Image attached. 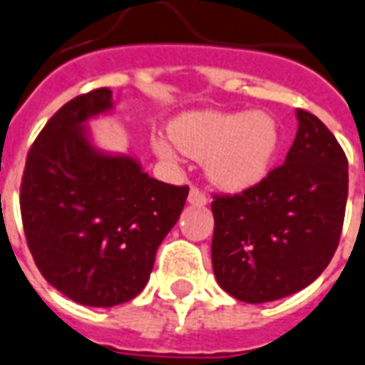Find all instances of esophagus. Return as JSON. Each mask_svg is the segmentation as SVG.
Returning a JSON list of instances; mask_svg holds the SVG:
<instances>
[{
	"instance_id": "34e87169",
	"label": "esophagus",
	"mask_w": 365,
	"mask_h": 365,
	"mask_svg": "<svg viewBox=\"0 0 365 365\" xmlns=\"http://www.w3.org/2000/svg\"><path fill=\"white\" fill-rule=\"evenodd\" d=\"M188 203L196 205V207H203V205L207 203V196H205L197 186H192L190 194H188Z\"/></svg>"
}]
</instances>
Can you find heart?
Segmentation results:
<instances>
[{
    "mask_svg": "<svg viewBox=\"0 0 365 365\" xmlns=\"http://www.w3.org/2000/svg\"><path fill=\"white\" fill-rule=\"evenodd\" d=\"M171 137L188 156L205 160V171L215 185L244 190L268 173L278 150L279 133L268 114L190 112L171 123ZM158 156L177 158V147L165 137L154 143Z\"/></svg>",
    "mask_w": 365,
    "mask_h": 365,
    "instance_id": "obj_1",
    "label": "heart"
}]
</instances>
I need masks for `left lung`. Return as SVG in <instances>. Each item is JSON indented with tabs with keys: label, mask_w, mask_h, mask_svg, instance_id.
I'll list each match as a JSON object with an SVG mask.
<instances>
[{
	"label": "left lung",
	"mask_w": 365,
	"mask_h": 365,
	"mask_svg": "<svg viewBox=\"0 0 365 365\" xmlns=\"http://www.w3.org/2000/svg\"><path fill=\"white\" fill-rule=\"evenodd\" d=\"M285 162L240 194H213L211 259L222 289L268 303L304 289L337 250L349 196V162L333 133L297 108Z\"/></svg>",
	"instance_id": "1"
}]
</instances>
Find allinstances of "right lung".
<instances>
[{"label": "right lung", "instance_id": "add662e5", "mask_svg": "<svg viewBox=\"0 0 365 365\" xmlns=\"http://www.w3.org/2000/svg\"><path fill=\"white\" fill-rule=\"evenodd\" d=\"M110 108L108 87L68 101L30 146L21 182L22 227L36 267L87 307H115L144 289L190 190L152 179L133 158L93 148L83 125Z\"/></svg>", "mask_w": 365, "mask_h": 365}]
</instances>
